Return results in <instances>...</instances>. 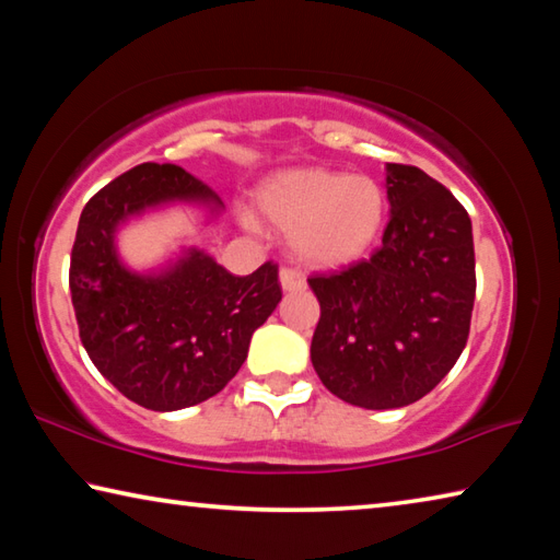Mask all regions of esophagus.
Instances as JSON below:
<instances>
[{
	"label": "esophagus",
	"instance_id": "obj_1",
	"mask_svg": "<svg viewBox=\"0 0 560 560\" xmlns=\"http://www.w3.org/2000/svg\"><path fill=\"white\" fill-rule=\"evenodd\" d=\"M279 283H281V289L287 291V293L301 291V289H306V277H303V273H301L299 269L283 267V269L279 271Z\"/></svg>",
	"mask_w": 560,
	"mask_h": 560
}]
</instances>
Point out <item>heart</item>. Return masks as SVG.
Listing matches in <instances>:
<instances>
[{"label": "heart", "mask_w": 560, "mask_h": 560, "mask_svg": "<svg viewBox=\"0 0 560 560\" xmlns=\"http://www.w3.org/2000/svg\"><path fill=\"white\" fill-rule=\"evenodd\" d=\"M264 220L291 234L296 257L316 269H338L371 249L385 224L381 185L363 175L320 167L283 170L257 189ZM246 226H257L244 217Z\"/></svg>", "instance_id": "obj_1"}]
</instances>
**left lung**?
Here are the masks:
<instances>
[{"mask_svg":"<svg viewBox=\"0 0 560 560\" xmlns=\"http://www.w3.org/2000/svg\"><path fill=\"white\" fill-rule=\"evenodd\" d=\"M390 222L371 259L308 279L320 303L311 363L330 393L365 410L428 395L467 346L474 308L471 220L447 187L385 165Z\"/></svg>","mask_w":560,"mask_h":560,"instance_id":"8db88e82","label":"left lung"}]
</instances>
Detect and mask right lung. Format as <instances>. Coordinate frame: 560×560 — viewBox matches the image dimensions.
<instances>
[{
	"mask_svg": "<svg viewBox=\"0 0 560 560\" xmlns=\"http://www.w3.org/2000/svg\"><path fill=\"white\" fill-rule=\"evenodd\" d=\"M187 205L205 224L224 205L177 165L143 163L83 207L69 287L81 343L128 400L173 412L210 400L246 360L249 340L281 301L277 264L234 277L205 249L179 246L155 269L122 261L118 232L148 212Z\"/></svg>",
	"mask_w": 560,
	"mask_h": 560,
	"instance_id": "obj_1",
	"label": "right lung"
}]
</instances>
